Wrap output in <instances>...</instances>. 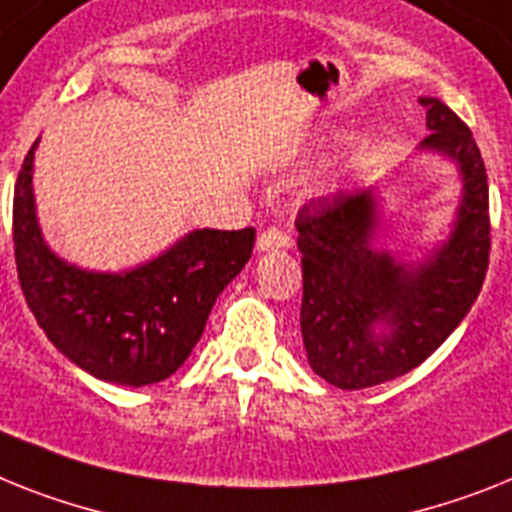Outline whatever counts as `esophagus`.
<instances>
[{
	"mask_svg": "<svg viewBox=\"0 0 512 512\" xmlns=\"http://www.w3.org/2000/svg\"><path fill=\"white\" fill-rule=\"evenodd\" d=\"M281 247H289V236L283 234L281 229H268L257 236V249H260V252H270V249Z\"/></svg>",
	"mask_w": 512,
	"mask_h": 512,
	"instance_id": "1",
	"label": "esophagus"
}]
</instances>
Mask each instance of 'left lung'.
Wrapping results in <instances>:
<instances>
[{
	"instance_id": "1",
	"label": "left lung",
	"mask_w": 512,
	"mask_h": 512,
	"mask_svg": "<svg viewBox=\"0 0 512 512\" xmlns=\"http://www.w3.org/2000/svg\"><path fill=\"white\" fill-rule=\"evenodd\" d=\"M419 143L455 163L461 203L448 239L422 260L375 247V187L312 200L296 216L302 252V338L315 375L341 390L395 380L435 354L482 291L489 265V187L474 135L440 98H419Z\"/></svg>"
}]
</instances>
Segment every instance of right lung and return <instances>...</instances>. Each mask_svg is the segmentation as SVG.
Returning a JSON list of instances; mask_svg holds the SVG:
<instances>
[{
  "label": "right lung",
  "instance_id": "obj_1",
  "mask_svg": "<svg viewBox=\"0 0 512 512\" xmlns=\"http://www.w3.org/2000/svg\"><path fill=\"white\" fill-rule=\"evenodd\" d=\"M28 150L12 200L17 278L25 302L59 351L103 382L143 388L192 354L210 309L247 265L255 229H195L166 252L122 273L67 263L46 244Z\"/></svg>",
  "mask_w": 512,
  "mask_h": 512
}]
</instances>
